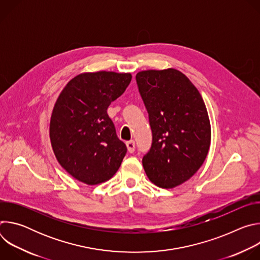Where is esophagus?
Here are the masks:
<instances>
[{
  "mask_svg": "<svg viewBox=\"0 0 260 260\" xmlns=\"http://www.w3.org/2000/svg\"><path fill=\"white\" fill-rule=\"evenodd\" d=\"M126 147H127V150L129 153H133L135 151V148H136V144H135V141H128L126 142Z\"/></svg>",
  "mask_w": 260,
  "mask_h": 260,
  "instance_id": "34e87169",
  "label": "esophagus"
}]
</instances>
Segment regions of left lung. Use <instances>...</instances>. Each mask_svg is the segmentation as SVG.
Wrapping results in <instances>:
<instances>
[{
  "mask_svg": "<svg viewBox=\"0 0 260 260\" xmlns=\"http://www.w3.org/2000/svg\"><path fill=\"white\" fill-rule=\"evenodd\" d=\"M149 116L152 144L143 159L149 180L173 188L191 178L204 164L211 125L204 100L178 70H148L136 75Z\"/></svg>",
  "mask_w": 260,
  "mask_h": 260,
  "instance_id": "1",
  "label": "left lung"
}]
</instances>
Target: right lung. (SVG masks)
Returning <instances> with one entry per match:
<instances>
[{
    "instance_id": "1",
    "label": "right lung",
    "mask_w": 260,
    "mask_h": 260,
    "mask_svg": "<svg viewBox=\"0 0 260 260\" xmlns=\"http://www.w3.org/2000/svg\"><path fill=\"white\" fill-rule=\"evenodd\" d=\"M131 80L129 73L80 74L64 86L54 105L49 127L53 152L71 176L85 184L112 178L126 154L107 109Z\"/></svg>"
}]
</instances>
